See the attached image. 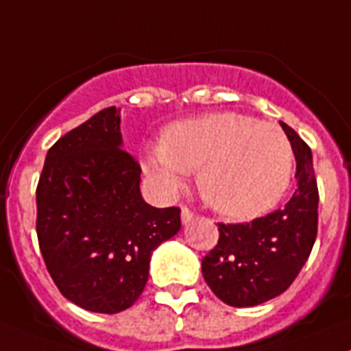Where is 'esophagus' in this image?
I'll list each match as a JSON object with an SVG mask.
<instances>
[{
    "label": "esophagus",
    "mask_w": 351,
    "mask_h": 351,
    "mask_svg": "<svg viewBox=\"0 0 351 351\" xmlns=\"http://www.w3.org/2000/svg\"><path fill=\"white\" fill-rule=\"evenodd\" d=\"M193 218H195V213L190 211V209H188L186 206H182V208H181V221H182V223L186 226V223H190V221L193 220Z\"/></svg>",
    "instance_id": "1"
}]
</instances>
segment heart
I'll use <instances>...</instances> for the list:
<instances>
[{
    "label": "heart",
    "instance_id": "obj_1",
    "mask_svg": "<svg viewBox=\"0 0 351 351\" xmlns=\"http://www.w3.org/2000/svg\"><path fill=\"white\" fill-rule=\"evenodd\" d=\"M211 208L236 220L259 217L287 190L293 169L280 128L234 112L209 113L169 125L163 143L145 152L147 173L173 195L191 170Z\"/></svg>",
    "mask_w": 351,
    "mask_h": 351
}]
</instances>
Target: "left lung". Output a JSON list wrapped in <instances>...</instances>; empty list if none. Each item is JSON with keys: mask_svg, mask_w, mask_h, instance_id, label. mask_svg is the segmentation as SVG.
<instances>
[{"mask_svg": "<svg viewBox=\"0 0 351 351\" xmlns=\"http://www.w3.org/2000/svg\"><path fill=\"white\" fill-rule=\"evenodd\" d=\"M296 160V190L282 209L250 223H218L217 247L202 259L211 291L232 307L282 295L305 265L318 234V184L309 145L280 122Z\"/></svg>", "mask_w": 351, "mask_h": 351, "instance_id": "1", "label": "left lung"}]
</instances>
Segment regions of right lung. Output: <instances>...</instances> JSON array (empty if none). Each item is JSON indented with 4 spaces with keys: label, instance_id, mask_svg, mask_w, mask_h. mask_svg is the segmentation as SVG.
Returning <instances> with one entry per match:
<instances>
[{
    "label": "right lung",
    "instance_id": "add662e5",
    "mask_svg": "<svg viewBox=\"0 0 351 351\" xmlns=\"http://www.w3.org/2000/svg\"><path fill=\"white\" fill-rule=\"evenodd\" d=\"M121 110H101L47 151L37 186V236L60 293L92 313L138 300L156 248L181 229V209L152 208L138 161L122 149Z\"/></svg>",
    "mask_w": 351,
    "mask_h": 351
}]
</instances>
